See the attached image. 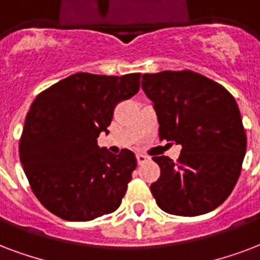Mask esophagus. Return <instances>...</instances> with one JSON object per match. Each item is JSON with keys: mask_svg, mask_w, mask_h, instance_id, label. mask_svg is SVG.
Wrapping results in <instances>:
<instances>
[{"mask_svg": "<svg viewBox=\"0 0 260 260\" xmlns=\"http://www.w3.org/2000/svg\"><path fill=\"white\" fill-rule=\"evenodd\" d=\"M149 160V157L145 155H137V161H138V165H144L145 161H148Z\"/></svg>", "mask_w": 260, "mask_h": 260, "instance_id": "1", "label": "esophagus"}]
</instances>
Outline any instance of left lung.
Listing matches in <instances>:
<instances>
[{
	"mask_svg": "<svg viewBox=\"0 0 260 260\" xmlns=\"http://www.w3.org/2000/svg\"><path fill=\"white\" fill-rule=\"evenodd\" d=\"M141 85L153 103L160 140L182 146L177 161L153 157L160 167L159 179L151 185L157 206L181 216L215 210L237 183L247 151L234 97L189 70L144 74Z\"/></svg>",
	"mask_w": 260,
	"mask_h": 260,
	"instance_id": "obj_1",
	"label": "left lung"
}]
</instances>
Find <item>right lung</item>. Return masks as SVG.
<instances>
[{
    "label": "right lung",
    "mask_w": 260,
    "mask_h": 260,
    "mask_svg": "<svg viewBox=\"0 0 260 260\" xmlns=\"http://www.w3.org/2000/svg\"><path fill=\"white\" fill-rule=\"evenodd\" d=\"M141 74L78 72L37 95L26 116L19 153L41 204L61 219L86 222L118 210L136 155L97 145L114 109L140 90Z\"/></svg>",
    "instance_id": "add662e5"
}]
</instances>
